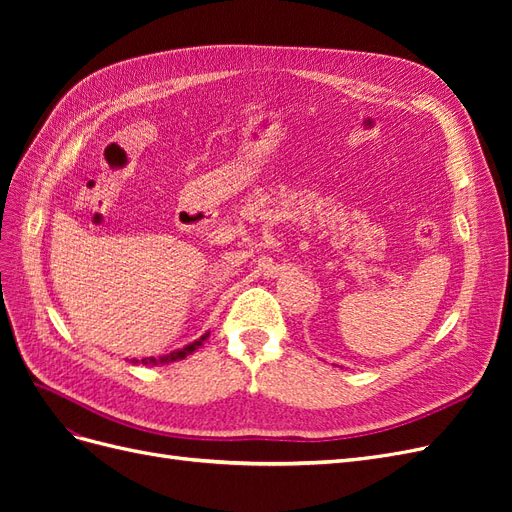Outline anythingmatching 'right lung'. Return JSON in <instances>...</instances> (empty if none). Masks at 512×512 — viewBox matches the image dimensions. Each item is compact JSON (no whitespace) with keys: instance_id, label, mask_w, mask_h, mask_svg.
<instances>
[{"instance_id":"add662e5","label":"right lung","mask_w":512,"mask_h":512,"mask_svg":"<svg viewBox=\"0 0 512 512\" xmlns=\"http://www.w3.org/2000/svg\"><path fill=\"white\" fill-rule=\"evenodd\" d=\"M207 337H209V333H205L203 337L196 339V342H192V344H188V346H183L181 350H175V352H170V354L160 356V359H153V356H149V359H141V361L132 359V363H134V365H136V363H143V365H158V363H173V361H181V359H185V356L192 354L194 350H198L200 346H203V342H205Z\"/></svg>"}]
</instances>
